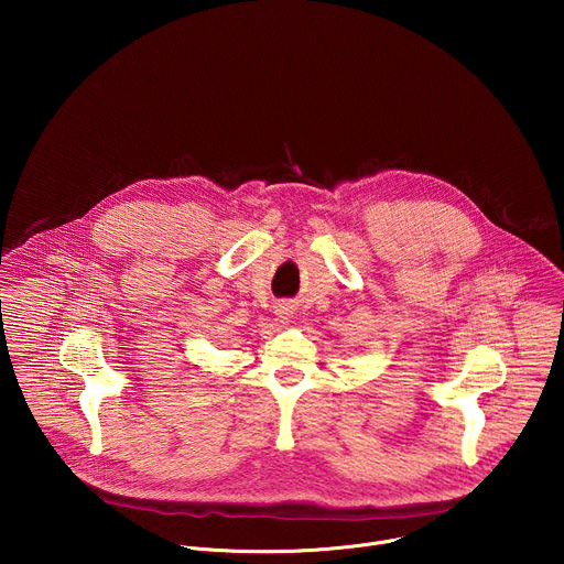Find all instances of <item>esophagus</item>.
<instances>
[{"instance_id": "obj_1", "label": "esophagus", "mask_w": 564, "mask_h": 564, "mask_svg": "<svg viewBox=\"0 0 564 564\" xmlns=\"http://www.w3.org/2000/svg\"><path fill=\"white\" fill-rule=\"evenodd\" d=\"M274 314H276L281 321H288V318L294 314V310H292L290 303H276V305H274Z\"/></svg>"}]
</instances>
